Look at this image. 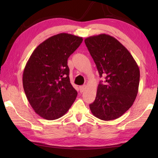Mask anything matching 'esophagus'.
Wrapping results in <instances>:
<instances>
[{
	"label": "esophagus",
	"mask_w": 158,
	"mask_h": 158,
	"mask_svg": "<svg viewBox=\"0 0 158 158\" xmlns=\"http://www.w3.org/2000/svg\"><path fill=\"white\" fill-rule=\"evenodd\" d=\"M79 89H80V92H81V93L84 92V90H85V89H86V85H81V86L79 87Z\"/></svg>",
	"instance_id": "esophagus-1"
}]
</instances>
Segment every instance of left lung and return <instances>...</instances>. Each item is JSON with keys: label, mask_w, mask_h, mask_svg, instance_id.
<instances>
[{"label": "left lung", "mask_w": 158, "mask_h": 158, "mask_svg": "<svg viewBox=\"0 0 158 158\" xmlns=\"http://www.w3.org/2000/svg\"><path fill=\"white\" fill-rule=\"evenodd\" d=\"M85 44L97 66L100 81L95 101L89 105L92 114L102 121L121 117L135 102L139 84V68L126 48L106 34L90 36Z\"/></svg>", "instance_id": "1"}]
</instances>
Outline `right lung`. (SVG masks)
I'll return each instance as SVG.
<instances>
[{
  "mask_svg": "<svg viewBox=\"0 0 158 158\" xmlns=\"http://www.w3.org/2000/svg\"><path fill=\"white\" fill-rule=\"evenodd\" d=\"M83 38L68 33L50 37L36 47L23 73L25 94L35 113L47 120L62 117L75 100L68 58Z\"/></svg>",
  "mask_w": 158,
  "mask_h": 158,
  "instance_id": "right-lung-1",
  "label": "right lung"
}]
</instances>
